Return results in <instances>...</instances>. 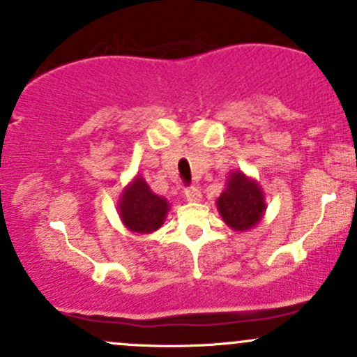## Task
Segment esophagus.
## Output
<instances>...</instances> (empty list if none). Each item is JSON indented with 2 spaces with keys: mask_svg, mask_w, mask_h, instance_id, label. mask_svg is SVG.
I'll use <instances>...</instances> for the list:
<instances>
[{
  "mask_svg": "<svg viewBox=\"0 0 357 357\" xmlns=\"http://www.w3.org/2000/svg\"><path fill=\"white\" fill-rule=\"evenodd\" d=\"M185 197L188 202H200L202 200V191L195 186H190V188L185 190Z\"/></svg>",
  "mask_w": 357,
  "mask_h": 357,
  "instance_id": "esophagus-1",
  "label": "esophagus"
}]
</instances>
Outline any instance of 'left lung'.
<instances>
[{"label": "left lung", "instance_id": "obj_1", "mask_svg": "<svg viewBox=\"0 0 357 357\" xmlns=\"http://www.w3.org/2000/svg\"><path fill=\"white\" fill-rule=\"evenodd\" d=\"M217 208L224 222L236 231H246L257 226L264 215V193L253 179L236 171L229 178L226 191L217 200Z\"/></svg>", "mask_w": 357, "mask_h": 357}]
</instances>
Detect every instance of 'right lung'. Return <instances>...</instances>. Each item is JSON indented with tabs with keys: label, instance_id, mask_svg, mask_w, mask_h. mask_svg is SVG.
<instances>
[{
	"label": "right lung",
	"instance_id": "1",
	"mask_svg": "<svg viewBox=\"0 0 357 357\" xmlns=\"http://www.w3.org/2000/svg\"><path fill=\"white\" fill-rule=\"evenodd\" d=\"M125 226L135 232H152L162 226L169 210L167 202L157 197L142 178H135L118 205Z\"/></svg>",
	"mask_w": 357,
	"mask_h": 357
}]
</instances>
